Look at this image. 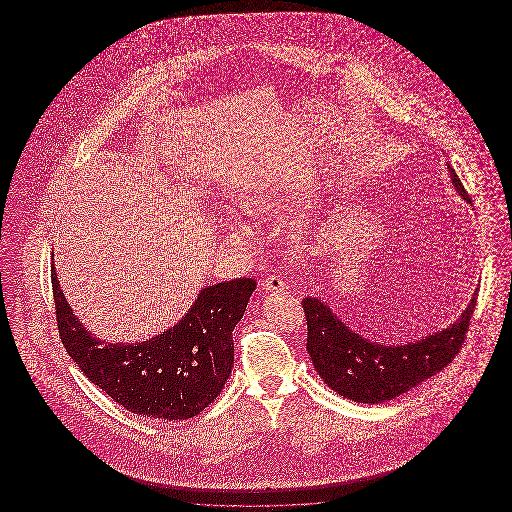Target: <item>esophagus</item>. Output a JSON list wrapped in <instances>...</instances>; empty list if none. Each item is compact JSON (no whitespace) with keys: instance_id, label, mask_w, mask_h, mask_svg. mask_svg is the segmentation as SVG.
I'll use <instances>...</instances> for the list:
<instances>
[{"instance_id":"34e87169","label":"esophagus","mask_w":512,"mask_h":512,"mask_svg":"<svg viewBox=\"0 0 512 512\" xmlns=\"http://www.w3.org/2000/svg\"><path fill=\"white\" fill-rule=\"evenodd\" d=\"M261 288H263L265 292H288V284H286L282 278H278V276H270L267 280H263V282H261Z\"/></svg>"}]
</instances>
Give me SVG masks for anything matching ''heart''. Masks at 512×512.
Here are the masks:
<instances>
[{
    "label": "heart",
    "instance_id": "obj_1",
    "mask_svg": "<svg viewBox=\"0 0 512 512\" xmlns=\"http://www.w3.org/2000/svg\"><path fill=\"white\" fill-rule=\"evenodd\" d=\"M240 209L245 215L255 217V219L272 220L276 219L278 209H280V195L274 190L267 188H255L249 190L247 194L240 195ZM224 236L230 242L236 244H245L251 240V230L245 226L244 222H228L224 224Z\"/></svg>",
    "mask_w": 512,
    "mask_h": 512
}]
</instances>
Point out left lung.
Wrapping results in <instances>:
<instances>
[{
	"label": "left lung",
	"mask_w": 512,
	"mask_h": 512,
	"mask_svg": "<svg viewBox=\"0 0 512 512\" xmlns=\"http://www.w3.org/2000/svg\"><path fill=\"white\" fill-rule=\"evenodd\" d=\"M453 188L472 203L457 172L449 165ZM478 290L466 309L447 328L409 343H380L351 330L320 297L301 301L307 317V351L315 370L341 397L378 405L416 388L449 365L463 347L476 307Z\"/></svg>",
	"instance_id": "left-lung-1"
}]
</instances>
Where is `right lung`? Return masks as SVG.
<instances>
[{"instance_id": "add662e5", "label": "right lung", "mask_w": 512, "mask_h": 512, "mask_svg": "<svg viewBox=\"0 0 512 512\" xmlns=\"http://www.w3.org/2000/svg\"><path fill=\"white\" fill-rule=\"evenodd\" d=\"M59 336L82 374L126 411L167 422L194 418L220 395L234 365L232 332L257 284L205 286L169 330L136 343L99 340L73 315L51 267Z\"/></svg>"}]
</instances>
